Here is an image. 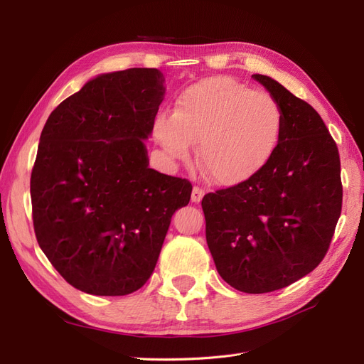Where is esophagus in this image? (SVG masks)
Segmentation results:
<instances>
[{"label":"esophagus","mask_w":364,"mask_h":364,"mask_svg":"<svg viewBox=\"0 0 364 364\" xmlns=\"http://www.w3.org/2000/svg\"><path fill=\"white\" fill-rule=\"evenodd\" d=\"M203 196H205V190L199 188V186H194L193 193H191V200H193L194 203H199V202L203 199Z\"/></svg>","instance_id":"obj_1"}]
</instances>
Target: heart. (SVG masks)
Returning a JSON list of instances; mask_svg holds the SVG:
<instances>
[{
  "label": "heart",
  "mask_w": 364,
  "mask_h": 364,
  "mask_svg": "<svg viewBox=\"0 0 364 364\" xmlns=\"http://www.w3.org/2000/svg\"><path fill=\"white\" fill-rule=\"evenodd\" d=\"M282 109L266 92L228 77H211L186 87L174 111H159L151 134L173 161L197 159L217 185L234 186L259 173L278 150Z\"/></svg>",
  "instance_id": "obj_1"
}]
</instances>
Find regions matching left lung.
I'll return each instance as SVG.
<instances>
[{"instance_id": "1", "label": "left lung", "mask_w": 364, "mask_h": 364, "mask_svg": "<svg viewBox=\"0 0 364 364\" xmlns=\"http://www.w3.org/2000/svg\"><path fill=\"white\" fill-rule=\"evenodd\" d=\"M252 77L282 109L278 150L249 181L205 194L202 209L220 277L259 294L287 287L321 264L343 188L337 144L321 115L272 77Z\"/></svg>"}]
</instances>
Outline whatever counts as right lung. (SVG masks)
Returning <instances> with one entry per match:
<instances>
[{
	"instance_id": "1",
	"label": "right lung",
	"mask_w": 364,
	"mask_h": 364,
	"mask_svg": "<svg viewBox=\"0 0 364 364\" xmlns=\"http://www.w3.org/2000/svg\"><path fill=\"white\" fill-rule=\"evenodd\" d=\"M156 68L97 75L42 129L30 194L39 247L74 289L136 291L155 270L190 181L149 168L144 141L164 100Z\"/></svg>"
}]
</instances>
